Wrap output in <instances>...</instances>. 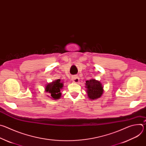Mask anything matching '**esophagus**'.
Wrapping results in <instances>:
<instances>
[{"label":"esophagus","mask_w":146,"mask_h":146,"mask_svg":"<svg viewBox=\"0 0 146 146\" xmlns=\"http://www.w3.org/2000/svg\"><path fill=\"white\" fill-rule=\"evenodd\" d=\"M73 80L74 82H78L79 81V78L77 76H74L73 77Z\"/></svg>","instance_id":"34e87169"}]
</instances>
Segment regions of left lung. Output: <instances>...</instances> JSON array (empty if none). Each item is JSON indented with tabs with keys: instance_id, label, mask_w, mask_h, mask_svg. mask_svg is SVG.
<instances>
[{
	"instance_id": "left-lung-1",
	"label": "left lung",
	"mask_w": 146,
	"mask_h": 146,
	"mask_svg": "<svg viewBox=\"0 0 146 146\" xmlns=\"http://www.w3.org/2000/svg\"><path fill=\"white\" fill-rule=\"evenodd\" d=\"M88 97L91 100H95L101 97L103 93V87L101 82L95 79L87 80L86 83Z\"/></svg>"
}]
</instances>
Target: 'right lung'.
Returning <instances> with one entry per match:
<instances>
[{"instance_id": "right-lung-1", "label": "right lung", "mask_w": 146, "mask_h": 146, "mask_svg": "<svg viewBox=\"0 0 146 146\" xmlns=\"http://www.w3.org/2000/svg\"><path fill=\"white\" fill-rule=\"evenodd\" d=\"M64 82L60 79H58L52 82H50L45 88V91L48 92L50 96H48L52 99H58L61 96L60 90L64 87Z\"/></svg>"}]
</instances>
